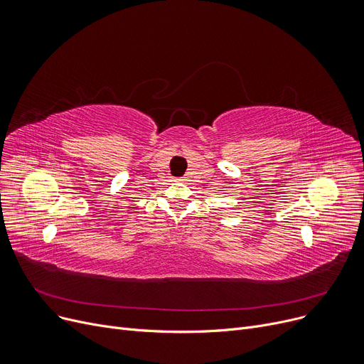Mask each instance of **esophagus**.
Instances as JSON below:
<instances>
[{"instance_id":"obj_1","label":"esophagus","mask_w":364,"mask_h":364,"mask_svg":"<svg viewBox=\"0 0 364 364\" xmlns=\"http://www.w3.org/2000/svg\"><path fill=\"white\" fill-rule=\"evenodd\" d=\"M181 180H183V181H184V178H181Z\"/></svg>"}]
</instances>
